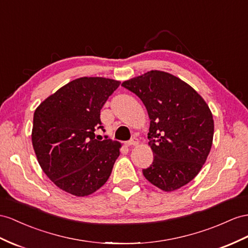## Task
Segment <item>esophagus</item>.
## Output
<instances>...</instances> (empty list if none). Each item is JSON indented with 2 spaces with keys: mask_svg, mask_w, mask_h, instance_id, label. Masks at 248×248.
Wrapping results in <instances>:
<instances>
[{
  "mask_svg": "<svg viewBox=\"0 0 248 248\" xmlns=\"http://www.w3.org/2000/svg\"><path fill=\"white\" fill-rule=\"evenodd\" d=\"M138 139L137 138H132L131 140H129L125 144L128 145V147H132V145H137L138 144Z\"/></svg>",
  "mask_w": 248,
  "mask_h": 248,
  "instance_id": "1",
  "label": "esophagus"
}]
</instances>
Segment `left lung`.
<instances>
[{
    "mask_svg": "<svg viewBox=\"0 0 248 248\" xmlns=\"http://www.w3.org/2000/svg\"><path fill=\"white\" fill-rule=\"evenodd\" d=\"M122 86L141 99L151 119L154 159L143 176L166 192L186 186L200 172L213 143L214 120L204 99L186 82L157 70Z\"/></svg>",
    "mask_w": 248,
    "mask_h": 248,
    "instance_id": "1",
    "label": "left lung"
}]
</instances>
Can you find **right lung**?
Masks as SVG:
<instances>
[{
	"instance_id": "add662e5",
	"label": "right lung",
	"mask_w": 248,
	"mask_h": 248,
	"mask_svg": "<svg viewBox=\"0 0 248 248\" xmlns=\"http://www.w3.org/2000/svg\"><path fill=\"white\" fill-rule=\"evenodd\" d=\"M120 82L104 78H80L68 82L37 107L32 145L49 179L67 193L88 196L109 179L120 143L105 136L100 110Z\"/></svg>"
}]
</instances>
